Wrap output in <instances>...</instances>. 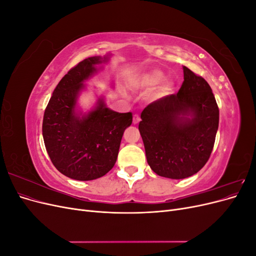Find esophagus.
Returning <instances> with one entry per match:
<instances>
[{
  "mask_svg": "<svg viewBox=\"0 0 256 256\" xmlns=\"http://www.w3.org/2000/svg\"><path fill=\"white\" fill-rule=\"evenodd\" d=\"M140 120H141V118H140V116H138V114H136V115H134V125H138V122H140Z\"/></svg>",
  "mask_w": 256,
  "mask_h": 256,
  "instance_id": "34e87169",
  "label": "esophagus"
}]
</instances>
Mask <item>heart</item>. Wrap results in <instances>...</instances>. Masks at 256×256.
<instances>
[{"instance_id": "obj_1", "label": "heart", "mask_w": 256, "mask_h": 256, "mask_svg": "<svg viewBox=\"0 0 256 256\" xmlns=\"http://www.w3.org/2000/svg\"><path fill=\"white\" fill-rule=\"evenodd\" d=\"M166 76L159 69H152V70L147 72L142 78V84L143 86L146 88H156L162 81L164 80ZM173 90V82L170 80H166L164 83L161 84L159 88V94L161 96L168 95L170 92Z\"/></svg>"}]
</instances>
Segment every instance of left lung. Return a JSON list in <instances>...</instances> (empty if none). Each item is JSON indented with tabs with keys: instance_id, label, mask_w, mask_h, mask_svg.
<instances>
[{
	"instance_id": "left-lung-1",
	"label": "left lung",
	"mask_w": 256,
	"mask_h": 256,
	"mask_svg": "<svg viewBox=\"0 0 256 256\" xmlns=\"http://www.w3.org/2000/svg\"><path fill=\"white\" fill-rule=\"evenodd\" d=\"M182 69L177 94L150 104L138 124L147 164L157 175L172 180L194 175L206 164L219 126V108L209 84Z\"/></svg>"
}]
</instances>
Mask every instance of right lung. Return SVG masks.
<instances>
[{"instance_id":"right-lung-1","label":"right lung","mask_w":256,"mask_h":256,"mask_svg":"<svg viewBox=\"0 0 256 256\" xmlns=\"http://www.w3.org/2000/svg\"><path fill=\"white\" fill-rule=\"evenodd\" d=\"M108 58L92 56L69 70L56 85L46 108L42 136L53 166L76 180L102 177L114 166L124 131L132 122V113H118L99 98L86 114L76 110L80 92Z\"/></svg>"}]
</instances>
